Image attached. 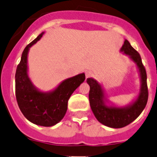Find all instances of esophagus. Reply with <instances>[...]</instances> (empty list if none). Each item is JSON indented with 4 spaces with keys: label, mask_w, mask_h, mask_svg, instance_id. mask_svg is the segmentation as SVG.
<instances>
[{
    "label": "esophagus",
    "mask_w": 157,
    "mask_h": 157,
    "mask_svg": "<svg viewBox=\"0 0 157 157\" xmlns=\"http://www.w3.org/2000/svg\"><path fill=\"white\" fill-rule=\"evenodd\" d=\"M86 78H89V77H91L92 76V72L91 71H86Z\"/></svg>",
    "instance_id": "1"
}]
</instances>
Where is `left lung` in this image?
Returning a JSON list of instances; mask_svg holds the SVG:
<instances>
[{
	"instance_id": "obj_1",
	"label": "left lung",
	"mask_w": 157,
	"mask_h": 157,
	"mask_svg": "<svg viewBox=\"0 0 157 157\" xmlns=\"http://www.w3.org/2000/svg\"><path fill=\"white\" fill-rule=\"evenodd\" d=\"M120 52L128 56L136 65L141 80L139 93L129 105L117 106L108 99L103 87L96 80L93 78L86 80L90 86L89 94L90 107L95 118L101 124L114 128H123L134 121L144 109L148 98L147 74L139 53L127 40H125Z\"/></svg>"
}]
</instances>
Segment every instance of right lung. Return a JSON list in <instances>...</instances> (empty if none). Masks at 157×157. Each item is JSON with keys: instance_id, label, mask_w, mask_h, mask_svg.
<instances>
[{"instance_id": "right-lung-1", "label": "right lung", "mask_w": 157, "mask_h": 157, "mask_svg": "<svg viewBox=\"0 0 157 157\" xmlns=\"http://www.w3.org/2000/svg\"><path fill=\"white\" fill-rule=\"evenodd\" d=\"M44 34L42 32L39 34L25 48L16 68L15 79L16 100L23 115L34 124L48 127L57 124L65 117L69 98L83 83L85 74L66 79L51 91L38 90L31 82L28 73V55L31 47L40 40Z\"/></svg>"}]
</instances>
